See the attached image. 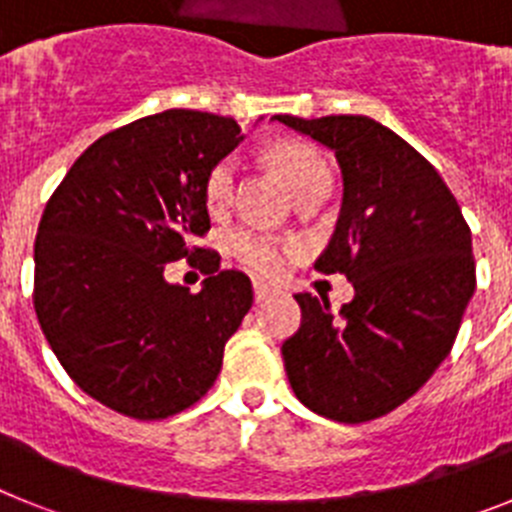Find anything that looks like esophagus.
<instances>
[{"label":"esophagus","mask_w":512,"mask_h":512,"mask_svg":"<svg viewBox=\"0 0 512 512\" xmlns=\"http://www.w3.org/2000/svg\"><path fill=\"white\" fill-rule=\"evenodd\" d=\"M274 295H277V289L274 287H269V284L264 282H253V297H256V302L271 300Z\"/></svg>","instance_id":"34e87169"}]
</instances>
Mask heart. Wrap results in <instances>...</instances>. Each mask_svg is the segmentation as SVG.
<instances>
[{"label": "heart", "instance_id": "heart-1", "mask_svg": "<svg viewBox=\"0 0 512 512\" xmlns=\"http://www.w3.org/2000/svg\"><path fill=\"white\" fill-rule=\"evenodd\" d=\"M279 171L292 187L295 197L305 194L315 184L328 182L330 171L315 148L302 143H282L274 151ZM235 182H238V161L220 158L205 179V202L212 212H223L233 205ZM228 248L235 259L259 274H277L289 256V243L279 241L274 235L256 233V230H233L228 235Z\"/></svg>", "mask_w": 512, "mask_h": 512}]
</instances>
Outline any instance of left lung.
Returning a JSON list of instances; mask_svg holds the SVG:
<instances>
[{
  "label": "left lung",
  "mask_w": 512,
  "mask_h": 512,
  "mask_svg": "<svg viewBox=\"0 0 512 512\" xmlns=\"http://www.w3.org/2000/svg\"><path fill=\"white\" fill-rule=\"evenodd\" d=\"M336 153L343 205L315 261L346 274L354 300L295 295L302 323L282 343L297 400L338 423L400 408L436 372L477 287L472 233L451 189L410 143L364 115H274Z\"/></svg>",
  "instance_id": "1"
}]
</instances>
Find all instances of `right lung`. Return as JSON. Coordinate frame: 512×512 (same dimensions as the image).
<instances>
[{
  "label": "right lung",
  "mask_w": 512,
  "mask_h": 512,
  "mask_svg": "<svg viewBox=\"0 0 512 512\" xmlns=\"http://www.w3.org/2000/svg\"><path fill=\"white\" fill-rule=\"evenodd\" d=\"M243 140L233 117L166 110L94 140L45 205L35 238L38 323L81 390L135 420H164L207 395L225 343L253 305L251 279L220 271L205 179ZM208 274L192 296L169 260Z\"/></svg>",
  "instance_id": "right-lung-1"
}]
</instances>
